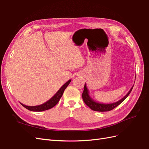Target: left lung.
Here are the masks:
<instances>
[{"instance_id": "1", "label": "left lung", "mask_w": 149, "mask_h": 149, "mask_svg": "<svg viewBox=\"0 0 149 149\" xmlns=\"http://www.w3.org/2000/svg\"><path fill=\"white\" fill-rule=\"evenodd\" d=\"M133 87H134V86L131 88V89H130V91L127 93V94L119 101H117L116 102H113V103L104 104V103L96 102L94 100H93L91 97L89 96V91L87 88L86 84V83H85L84 87V91L82 94V97H83V100L84 102H85L86 104L89 107L91 108L92 110L95 111H100V112L109 111H111L112 109H114L115 107L119 106L120 103L123 102L125 100V99L127 97V96L129 95L130 92L132 91V89Z\"/></svg>"}]
</instances>
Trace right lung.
I'll return each mask as SVG.
<instances>
[{
    "instance_id": "add662e5",
    "label": "right lung",
    "mask_w": 149,
    "mask_h": 149,
    "mask_svg": "<svg viewBox=\"0 0 149 149\" xmlns=\"http://www.w3.org/2000/svg\"><path fill=\"white\" fill-rule=\"evenodd\" d=\"M70 82H71V79L68 81L65 84H64L60 88V89L58 90V91L56 92V93L50 99V100H49L47 102L42 104H40L38 106H26L24 104H22V103L20 104L24 107H25L26 109H27L28 110H30L31 111L39 112V111H46V110L51 109V108L53 107L58 102H59L60 98L61 97L63 94L64 93L65 89L67 88V86L70 83Z\"/></svg>"
}]
</instances>
